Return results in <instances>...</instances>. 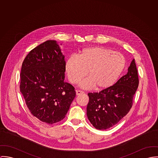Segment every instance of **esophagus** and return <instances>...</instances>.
Returning a JSON list of instances; mask_svg holds the SVG:
<instances>
[{"label":"esophagus","instance_id":"obj_1","mask_svg":"<svg viewBox=\"0 0 158 158\" xmlns=\"http://www.w3.org/2000/svg\"><path fill=\"white\" fill-rule=\"evenodd\" d=\"M76 95H77V96H79V95L82 94H84V93L83 91H80V90H76Z\"/></svg>","mask_w":158,"mask_h":158}]
</instances>
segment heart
<instances>
[{
  "instance_id": "b5f03b06",
  "label": "heart",
  "mask_w": 158,
  "mask_h": 158,
  "mask_svg": "<svg viewBox=\"0 0 158 158\" xmlns=\"http://www.w3.org/2000/svg\"><path fill=\"white\" fill-rule=\"evenodd\" d=\"M125 59L122 54L101 47L82 50L78 57L70 56L65 63L69 81L77 84L87 74L89 77L79 83L83 89H105L113 86L123 73Z\"/></svg>"
}]
</instances>
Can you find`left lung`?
Masks as SVG:
<instances>
[{
	"label": "left lung",
	"mask_w": 158,
	"mask_h": 158,
	"mask_svg": "<svg viewBox=\"0 0 158 158\" xmlns=\"http://www.w3.org/2000/svg\"><path fill=\"white\" fill-rule=\"evenodd\" d=\"M138 85V70L133 59L127 73L115 84L99 93L88 94L87 115L89 122L101 130L115 125L131 109Z\"/></svg>",
	"instance_id": "8db88e82"
}]
</instances>
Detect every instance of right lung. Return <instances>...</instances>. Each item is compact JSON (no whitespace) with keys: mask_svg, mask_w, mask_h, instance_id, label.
<instances>
[{"mask_svg":"<svg viewBox=\"0 0 158 158\" xmlns=\"http://www.w3.org/2000/svg\"><path fill=\"white\" fill-rule=\"evenodd\" d=\"M65 56L54 40L35 47L22 63L20 92L31 113L43 123L62 120L76 96L74 88L65 81Z\"/></svg>","mask_w":158,"mask_h":158,"instance_id":"right-lung-1","label":"right lung"}]
</instances>
